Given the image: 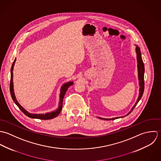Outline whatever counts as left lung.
I'll return each mask as SVG.
<instances>
[{
    "label": "left lung",
    "mask_w": 161,
    "mask_h": 161,
    "mask_svg": "<svg viewBox=\"0 0 161 161\" xmlns=\"http://www.w3.org/2000/svg\"><path fill=\"white\" fill-rule=\"evenodd\" d=\"M136 53H137V68H138V76H139V85H140V89H139V97L135 104V105L134 106V107L132 108V110L127 115L129 114L132 110L134 109V108L136 107V106L137 105V103L139 101V100L141 99V97L143 95L144 93V63L142 62V57H141V51H140V48L139 47H136ZM126 115V116H127ZM125 117V116H123ZM101 119H106V120H114L116 119L119 118V117L118 118H111V119H104V118H101Z\"/></svg>",
    "instance_id": "8db88e82"
}]
</instances>
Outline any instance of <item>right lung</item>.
Listing matches in <instances>:
<instances>
[{"label": "right lung", "instance_id": "right-lung-1", "mask_svg": "<svg viewBox=\"0 0 161 161\" xmlns=\"http://www.w3.org/2000/svg\"><path fill=\"white\" fill-rule=\"evenodd\" d=\"M16 59L14 60L12 67H11V69H10V72H11V76H10V95L12 99L14 100V101L15 102V103L17 104V106L19 107V108L24 113V114H25L26 116H27L29 118H36V119H43V120H46V119H53L55 117H57L60 113L61 112V110L62 109V106H63V100H64V95L68 88L69 86H70L71 85H73V82H69L68 83H66L64 85L62 88H61V93H60V105H59V108L56 111H53L52 113H47L45 114H31L29 113H28L26 110H25L17 101L15 97L14 93V89H13V83H12V76H13V68H14V64L15 62Z\"/></svg>", "mask_w": 161, "mask_h": 161}]
</instances>
